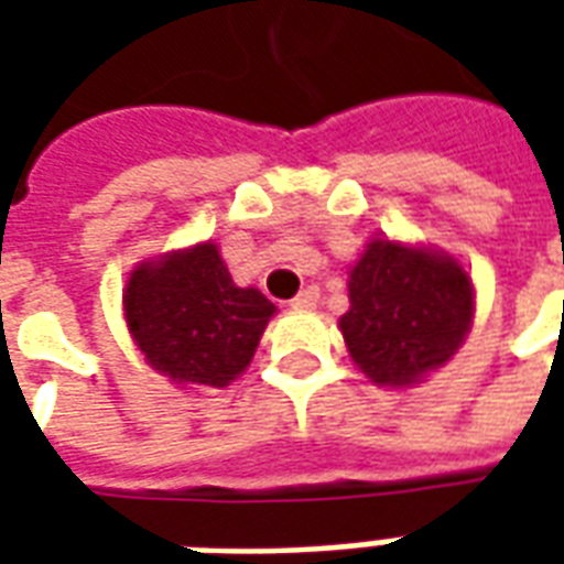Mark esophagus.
Here are the masks:
<instances>
[{
  "instance_id": "obj_1",
  "label": "esophagus",
  "mask_w": 564,
  "mask_h": 564,
  "mask_svg": "<svg viewBox=\"0 0 564 564\" xmlns=\"http://www.w3.org/2000/svg\"><path fill=\"white\" fill-rule=\"evenodd\" d=\"M317 302H319V290H317V286H305V290L295 295L290 305H293L295 311H307V307H314V305H317Z\"/></svg>"
}]
</instances>
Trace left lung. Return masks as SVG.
Segmentation results:
<instances>
[{
  "label": "left lung",
  "mask_w": 564,
  "mask_h": 564,
  "mask_svg": "<svg viewBox=\"0 0 564 564\" xmlns=\"http://www.w3.org/2000/svg\"><path fill=\"white\" fill-rule=\"evenodd\" d=\"M341 332L354 362L380 387H408L444 366L471 329L474 290L449 257L371 241L350 269Z\"/></svg>",
  "instance_id": "8db88e82"
}]
</instances>
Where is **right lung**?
<instances>
[{
	"mask_svg": "<svg viewBox=\"0 0 564 564\" xmlns=\"http://www.w3.org/2000/svg\"><path fill=\"white\" fill-rule=\"evenodd\" d=\"M127 323L150 366L177 383L226 387L253 359L274 314L265 295L235 286L220 250L198 245L132 271Z\"/></svg>",
	"mask_w": 564,
	"mask_h": 564,
	"instance_id": "1",
	"label": "right lung"
}]
</instances>
